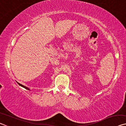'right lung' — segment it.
<instances>
[{
    "label": "right lung",
    "mask_w": 126,
    "mask_h": 126,
    "mask_svg": "<svg viewBox=\"0 0 126 126\" xmlns=\"http://www.w3.org/2000/svg\"><path fill=\"white\" fill-rule=\"evenodd\" d=\"M18 83V84L19 85V86H20L21 87H23V88H25V89H28V90H30L29 89V88H28V87H25V86H23V85H22V84H20V83Z\"/></svg>",
    "instance_id": "add662e5"
}]
</instances>
